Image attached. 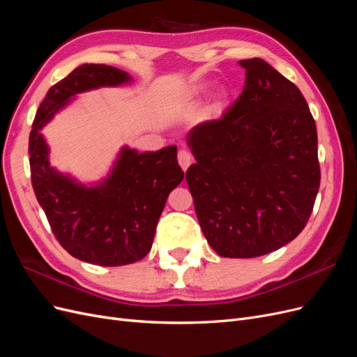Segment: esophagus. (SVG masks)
I'll list each match as a JSON object with an SVG mask.
<instances>
[{"instance_id":"34e87169","label":"esophagus","mask_w":357,"mask_h":357,"mask_svg":"<svg viewBox=\"0 0 357 357\" xmlns=\"http://www.w3.org/2000/svg\"><path fill=\"white\" fill-rule=\"evenodd\" d=\"M177 158H178V164H180V167L183 168V171H186L188 167L192 164V156H190V153L188 152V150L181 149L180 152H178V155H177Z\"/></svg>"}]
</instances>
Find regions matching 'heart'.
Instances as JSON below:
<instances>
[{"mask_svg":"<svg viewBox=\"0 0 357 357\" xmlns=\"http://www.w3.org/2000/svg\"><path fill=\"white\" fill-rule=\"evenodd\" d=\"M207 92H208V86L207 84H197V86H193V88H192V93L197 95V96L204 95V93H207ZM220 98H225V93H220Z\"/></svg>","mask_w":357,"mask_h":357,"instance_id":"1","label":"heart"}]
</instances>
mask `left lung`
Returning <instances> with one entry per match:
<instances>
[{
    "label": "left lung",
    "mask_w": 357,
    "mask_h": 357,
    "mask_svg": "<svg viewBox=\"0 0 357 357\" xmlns=\"http://www.w3.org/2000/svg\"><path fill=\"white\" fill-rule=\"evenodd\" d=\"M244 89L218 121L193 126L186 181L222 257H257L305 228L320 186L317 129L304 95L268 62L240 61Z\"/></svg>",
    "instance_id": "obj_1"
}]
</instances>
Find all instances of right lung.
<instances>
[{
	"label": "right lung",
	"instance_id": "1",
	"mask_svg": "<svg viewBox=\"0 0 357 357\" xmlns=\"http://www.w3.org/2000/svg\"><path fill=\"white\" fill-rule=\"evenodd\" d=\"M131 82L123 70L83 63L49 89L29 134L32 188L50 228L71 256L93 265L134 264L150 252L167 198L185 177L177 147L138 153L125 144L105 177L82 183L50 165L41 131L80 93Z\"/></svg>",
	"mask_w": 357,
	"mask_h": 357
}]
</instances>
